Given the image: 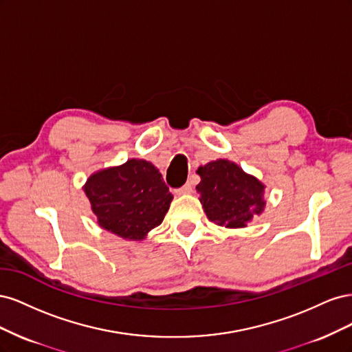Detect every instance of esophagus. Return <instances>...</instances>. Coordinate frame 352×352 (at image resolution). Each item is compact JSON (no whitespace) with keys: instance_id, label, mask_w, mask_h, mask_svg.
<instances>
[{"instance_id":"34e87169","label":"esophagus","mask_w":352,"mask_h":352,"mask_svg":"<svg viewBox=\"0 0 352 352\" xmlns=\"http://www.w3.org/2000/svg\"><path fill=\"white\" fill-rule=\"evenodd\" d=\"M190 192H192V185H190L189 182L185 184L184 186H180L179 189H176L177 195H185V194H190Z\"/></svg>"}]
</instances>
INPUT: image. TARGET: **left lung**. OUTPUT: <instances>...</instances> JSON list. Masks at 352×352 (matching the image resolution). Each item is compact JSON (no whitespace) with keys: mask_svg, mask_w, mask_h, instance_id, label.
Masks as SVG:
<instances>
[{"mask_svg":"<svg viewBox=\"0 0 352 352\" xmlns=\"http://www.w3.org/2000/svg\"><path fill=\"white\" fill-rule=\"evenodd\" d=\"M201 182L197 185L199 201L207 217L226 228H243L260 214L265 201L264 185L235 163L217 160L198 168Z\"/></svg>","mask_w":352,"mask_h":352,"instance_id":"obj_1","label":"left lung"}]
</instances>
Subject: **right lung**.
<instances>
[{
  "instance_id": "right-lung-1",
  "label": "right lung",
  "mask_w": 352,
  "mask_h": 352,
  "mask_svg": "<svg viewBox=\"0 0 352 352\" xmlns=\"http://www.w3.org/2000/svg\"><path fill=\"white\" fill-rule=\"evenodd\" d=\"M83 189L100 226L124 239H144L173 199L158 168L135 158L92 175Z\"/></svg>"
}]
</instances>
